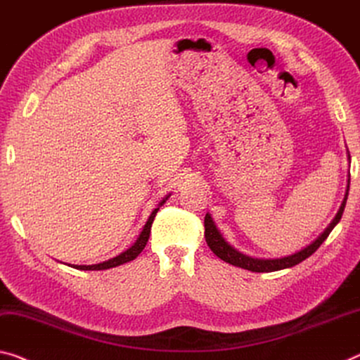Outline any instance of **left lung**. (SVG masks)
<instances>
[{"label": "left lung", "mask_w": 360, "mask_h": 360, "mask_svg": "<svg viewBox=\"0 0 360 360\" xmlns=\"http://www.w3.org/2000/svg\"><path fill=\"white\" fill-rule=\"evenodd\" d=\"M347 191H349V186H347ZM346 200H347V192L345 195V200L341 203L340 211L336 213L335 219L330 222V226L325 229L321 236H319L316 240H314L311 245H307L306 248L301 250V252L285 256V258H277V259H258V258H252V256H247L240 252H237L236 248L231 247L227 243L222 236L219 233V231L216 229L213 219L211 216L207 214L205 216V240H207L208 247L211 248L218 258H221L222 261L229 262L232 266L242 267V269H248L252 272H274V271H281V269H287V267H293L296 264H300L301 261H304L306 258L316 252V250L321 247V245L325 242V238L330 236V232L333 231V227L338 224L341 216H343V211L346 207Z\"/></svg>", "instance_id": "1"}]
</instances>
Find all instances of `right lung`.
Wrapping results in <instances>:
<instances>
[{
  "mask_svg": "<svg viewBox=\"0 0 360 360\" xmlns=\"http://www.w3.org/2000/svg\"><path fill=\"white\" fill-rule=\"evenodd\" d=\"M167 200H168V197L165 198V200L160 202V207H162V205H163L165 202H167ZM157 211H158V208H155V210L152 211L150 218H149V221L146 222V226H144V229H142L139 238H138V240H136V243L133 245V247H129V248L127 250V252L120 253L118 256H115V258L101 262V264H93V266H73V267H75V269H79V271H102V269H110V267H117V266H120V264H124V262H128V261H133V259L136 258V256H138V255L142 252V250H144L147 240H149L150 229H152V222H153V219H155Z\"/></svg>",
  "mask_w": 360,
  "mask_h": 360,
  "instance_id": "1",
  "label": "right lung"
}]
</instances>
